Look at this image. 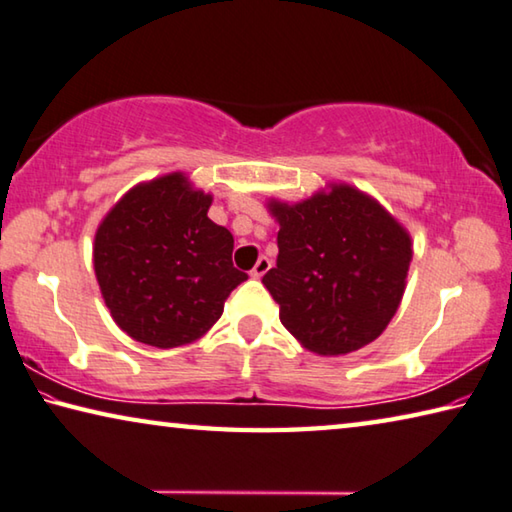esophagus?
I'll use <instances>...</instances> for the list:
<instances>
[{
  "label": "esophagus",
  "mask_w": 512,
  "mask_h": 512,
  "mask_svg": "<svg viewBox=\"0 0 512 512\" xmlns=\"http://www.w3.org/2000/svg\"><path fill=\"white\" fill-rule=\"evenodd\" d=\"M270 267H272L270 258L261 256V258H258V263L254 265V270H251V276H254V279H261V276H263L267 270H270Z\"/></svg>",
  "instance_id": "1"
}]
</instances>
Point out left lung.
Segmentation results:
<instances>
[{"mask_svg":"<svg viewBox=\"0 0 512 512\" xmlns=\"http://www.w3.org/2000/svg\"><path fill=\"white\" fill-rule=\"evenodd\" d=\"M281 229L263 276L281 324L306 349L349 354L379 338L397 313L413 249L385 208L349 186L301 204H270Z\"/></svg>","mask_w":512,"mask_h":512,"instance_id":"8db88e82","label":"left lung"}]
</instances>
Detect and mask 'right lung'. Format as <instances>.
I'll use <instances>...</instances> for the list:
<instances>
[{"label": "right lung", "instance_id": "add662e5", "mask_svg": "<svg viewBox=\"0 0 512 512\" xmlns=\"http://www.w3.org/2000/svg\"><path fill=\"white\" fill-rule=\"evenodd\" d=\"M211 195L167 174L127 192L99 224L95 274L113 320L158 349L197 340L247 281L233 267V236L208 220Z\"/></svg>", "mask_w": 512, "mask_h": 512}]
</instances>
